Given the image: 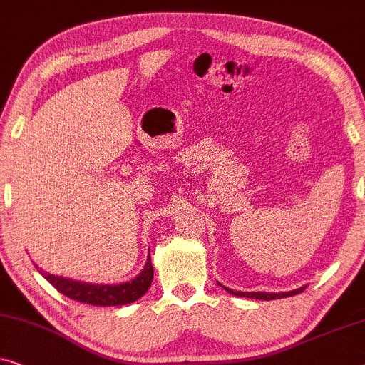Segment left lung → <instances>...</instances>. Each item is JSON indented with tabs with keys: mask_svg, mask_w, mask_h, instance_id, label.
<instances>
[{
	"mask_svg": "<svg viewBox=\"0 0 365 365\" xmlns=\"http://www.w3.org/2000/svg\"><path fill=\"white\" fill-rule=\"evenodd\" d=\"M228 292H232L235 296H241V297H255V299H261V301H271V299H281V297H287V296H294L299 294V292L304 291V287H299V289L289 291V292H241V291H233L225 287Z\"/></svg>",
	"mask_w": 365,
	"mask_h": 365,
	"instance_id": "1",
	"label": "left lung"
}]
</instances>
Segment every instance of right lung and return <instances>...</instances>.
I'll return each mask as SVG.
<instances>
[{
  "label": "right lung",
  "instance_id": "add662e5",
  "mask_svg": "<svg viewBox=\"0 0 365 365\" xmlns=\"http://www.w3.org/2000/svg\"><path fill=\"white\" fill-rule=\"evenodd\" d=\"M41 271V269H39ZM41 274L58 289L61 294L71 297V299L84 302V304L92 306H124L137 301L142 297L150 287L153 279V266L150 255H148L147 263L140 271V274L129 283L122 284H91V283H79L61 276H53L48 273Z\"/></svg>",
  "mask_w": 365,
  "mask_h": 365
}]
</instances>
